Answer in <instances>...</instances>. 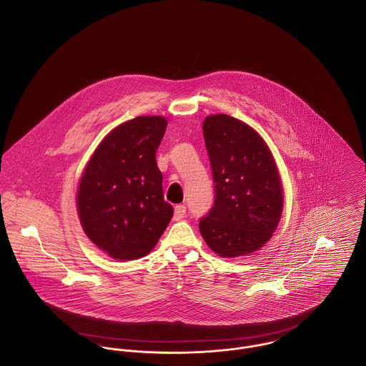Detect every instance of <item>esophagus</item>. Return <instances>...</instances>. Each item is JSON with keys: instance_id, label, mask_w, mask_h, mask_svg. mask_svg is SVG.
<instances>
[{"instance_id": "obj_1", "label": "esophagus", "mask_w": 366, "mask_h": 366, "mask_svg": "<svg viewBox=\"0 0 366 366\" xmlns=\"http://www.w3.org/2000/svg\"><path fill=\"white\" fill-rule=\"evenodd\" d=\"M186 206L184 204H177L176 207H174V218L176 219H180V218H183L184 215H186Z\"/></svg>"}]
</instances>
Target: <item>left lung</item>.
<instances>
[{
	"instance_id": "obj_1",
	"label": "left lung",
	"mask_w": 366,
	"mask_h": 366,
	"mask_svg": "<svg viewBox=\"0 0 366 366\" xmlns=\"http://www.w3.org/2000/svg\"><path fill=\"white\" fill-rule=\"evenodd\" d=\"M214 179V204L200 232L222 258L248 255L274 232L283 207L277 166L261 135L227 114L203 122Z\"/></svg>"
}]
</instances>
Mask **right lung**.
<instances>
[{
  "label": "right lung",
  "mask_w": 366,
  "mask_h": 366,
  "mask_svg": "<svg viewBox=\"0 0 366 366\" xmlns=\"http://www.w3.org/2000/svg\"><path fill=\"white\" fill-rule=\"evenodd\" d=\"M167 121L137 117L112 129L89 160L77 192L86 235L111 258L149 254L173 217L163 199L157 151Z\"/></svg>",
  "instance_id": "add662e5"
}]
</instances>
